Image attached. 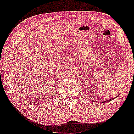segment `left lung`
I'll return each mask as SVG.
<instances>
[{
    "mask_svg": "<svg viewBox=\"0 0 134 134\" xmlns=\"http://www.w3.org/2000/svg\"><path fill=\"white\" fill-rule=\"evenodd\" d=\"M115 98H116V97H115ZM115 99V97H114V98H113V99H111L107 100H106V101H104V103H105V102H106H106H108V101H109V100H110V101H111V100H112L113 99Z\"/></svg>",
    "mask_w": 134,
    "mask_h": 134,
    "instance_id": "1",
    "label": "left lung"
}]
</instances>
